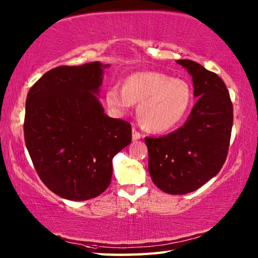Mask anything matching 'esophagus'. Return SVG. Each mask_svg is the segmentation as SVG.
I'll return each instance as SVG.
<instances>
[{
  "label": "esophagus",
  "mask_w": 258,
  "mask_h": 258,
  "mask_svg": "<svg viewBox=\"0 0 258 258\" xmlns=\"http://www.w3.org/2000/svg\"><path fill=\"white\" fill-rule=\"evenodd\" d=\"M141 138H142V134L140 132H138V131H136L135 128H133L132 130V139H133V141H138Z\"/></svg>",
  "instance_id": "34e87169"
}]
</instances>
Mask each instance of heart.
<instances>
[{"mask_svg": "<svg viewBox=\"0 0 258 258\" xmlns=\"http://www.w3.org/2000/svg\"><path fill=\"white\" fill-rule=\"evenodd\" d=\"M194 92L188 82L161 72H139L125 80L123 89L109 86L106 102L116 111H128L139 103L138 117L153 132H166L187 116Z\"/></svg>", "mask_w": 258, "mask_h": 258, "instance_id": "heart-1", "label": "heart"}]
</instances>
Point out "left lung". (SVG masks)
<instances>
[{
	"instance_id": "obj_1",
	"label": "left lung",
	"mask_w": 258,
	"mask_h": 258,
	"mask_svg": "<svg viewBox=\"0 0 258 258\" xmlns=\"http://www.w3.org/2000/svg\"><path fill=\"white\" fill-rule=\"evenodd\" d=\"M191 75L199 97L182 127L162 138H145L149 172L158 188L182 195L196 190L221 171L233 126V104L217 74L190 59H178Z\"/></svg>"
}]
</instances>
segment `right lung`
Segmentation results:
<instances>
[{"mask_svg":"<svg viewBox=\"0 0 258 258\" xmlns=\"http://www.w3.org/2000/svg\"><path fill=\"white\" fill-rule=\"evenodd\" d=\"M108 67H57L27 93L26 149L42 182L63 199L101 195L111 183L113 157L132 141L131 124L108 117L96 96Z\"/></svg>","mask_w":258,"mask_h":258,"instance_id":"1","label":"right lung"}]
</instances>
